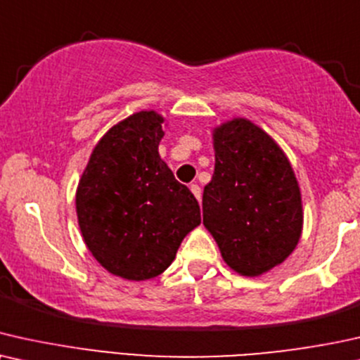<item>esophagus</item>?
<instances>
[{
    "label": "esophagus",
    "instance_id": "esophagus-1",
    "mask_svg": "<svg viewBox=\"0 0 360 360\" xmlns=\"http://www.w3.org/2000/svg\"><path fill=\"white\" fill-rule=\"evenodd\" d=\"M189 189H191V193H193V194L195 195V199H198L199 202H200V195H202V193H200L199 186H198V184H191Z\"/></svg>",
    "mask_w": 360,
    "mask_h": 360
}]
</instances>
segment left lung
Masks as SVG:
<instances>
[{"label":"left lung","instance_id":"left-lung-1","mask_svg":"<svg viewBox=\"0 0 360 360\" xmlns=\"http://www.w3.org/2000/svg\"><path fill=\"white\" fill-rule=\"evenodd\" d=\"M215 167L202 217L224 262L243 276L283 263L303 232L295 171L276 141L247 118L214 128Z\"/></svg>","mask_w":360,"mask_h":360}]
</instances>
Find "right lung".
<instances>
[{
    "instance_id": "add662e5",
    "label": "right lung",
    "mask_w": 360,
    "mask_h": 360,
    "mask_svg": "<svg viewBox=\"0 0 360 360\" xmlns=\"http://www.w3.org/2000/svg\"><path fill=\"white\" fill-rule=\"evenodd\" d=\"M162 123L155 110H143L113 124L77 186L85 245L105 270L130 281L161 275L200 224L198 200L158 153Z\"/></svg>"
}]
</instances>
